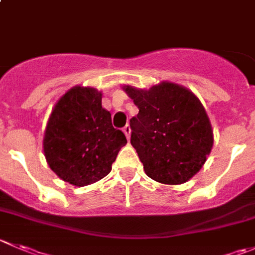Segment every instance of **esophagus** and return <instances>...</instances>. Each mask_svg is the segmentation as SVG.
<instances>
[{
	"label": "esophagus",
	"instance_id": "1",
	"mask_svg": "<svg viewBox=\"0 0 255 255\" xmlns=\"http://www.w3.org/2000/svg\"><path fill=\"white\" fill-rule=\"evenodd\" d=\"M123 132H125V134H126V137H127V139L129 140V138H130V127L129 126H126L125 128H123Z\"/></svg>",
	"mask_w": 255,
	"mask_h": 255
}]
</instances>
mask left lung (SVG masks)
<instances>
[{"label":"left lung","instance_id":"obj_1","mask_svg":"<svg viewBox=\"0 0 255 255\" xmlns=\"http://www.w3.org/2000/svg\"><path fill=\"white\" fill-rule=\"evenodd\" d=\"M139 112L130 120V144L145 174L182 184L201 170L213 148L211 121L199 98L184 86L163 82L149 90L123 86Z\"/></svg>","mask_w":255,"mask_h":255}]
</instances>
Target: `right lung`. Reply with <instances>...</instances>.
<instances>
[{
  "label": "right lung",
  "mask_w": 255,
  "mask_h": 255,
  "mask_svg": "<svg viewBox=\"0 0 255 255\" xmlns=\"http://www.w3.org/2000/svg\"><path fill=\"white\" fill-rule=\"evenodd\" d=\"M127 139L102 107V92L75 86L52 110L43 137L49 168L62 180L85 187L105 178Z\"/></svg>",
  "instance_id": "obj_1"
}]
</instances>
